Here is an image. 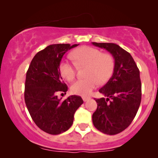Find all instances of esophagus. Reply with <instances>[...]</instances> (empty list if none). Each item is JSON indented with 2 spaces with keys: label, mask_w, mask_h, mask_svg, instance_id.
I'll return each instance as SVG.
<instances>
[{
  "label": "esophagus",
  "mask_w": 158,
  "mask_h": 158,
  "mask_svg": "<svg viewBox=\"0 0 158 158\" xmlns=\"http://www.w3.org/2000/svg\"><path fill=\"white\" fill-rule=\"evenodd\" d=\"M89 99H90V97H82V99L84 102H86V101H88Z\"/></svg>",
  "instance_id": "obj_1"
}]
</instances>
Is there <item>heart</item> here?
Returning a JSON list of instances; mask_svg holds the SVG:
<instances>
[{
  "label": "heart",
  "mask_w": 158,
  "mask_h": 158,
  "mask_svg": "<svg viewBox=\"0 0 158 158\" xmlns=\"http://www.w3.org/2000/svg\"><path fill=\"white\" fill-rule=\"evenodd\" d=\"M74 64L78 68L86 67L85 79H79L71 85L72 93L77 95H90L98 83L105 84L109 80L114 71V60L110 54L102 52L97 48L84 46L74 50L70 54ZM61 75L69 81L73 80L77 73L76 66L68 61L59 65Z\"/></svg>",
  "instance_id": "1"
}]
</instances>
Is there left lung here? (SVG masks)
<instances>
[{"instance_id": "1", "label": "left lung", "mask_w": 158, "mask_h": 158, "mask_svg": "<svg viewBox=\"0 0 158 158\" xmlns=\"http://www.w3.org/2000/svg\"><path fill=\"white\" fill-rule=\"evenodd\" d=\"M106 49L113 56L112 77L99 93L106 98L95 99L97 108L92 116L94 126L106 135L120 133L129 126L137 114L141 102L139 70L129 52L114 43L92 42Z\"/></svg>"}]
</instances>
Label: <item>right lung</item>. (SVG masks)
<instances>
[{"label":"right lung","instance_id":"obj_1","mask_svg":"<svg viewBox=\"0 0 158 158\" xmlns=\"http://www.w3.org/2000/svg\"><path fill=\"white\" fill-rule=\"evenodd\" d=\"M79 44H52L35 54L27 72L24 100L32 120L50 135L66 131L73 123L76 110L83 103L81 97L72 95L64 101L56 94H66L59 65L68 50Z\"/></svg>","mask_w":158,"mask_h":158}]
</instances>
